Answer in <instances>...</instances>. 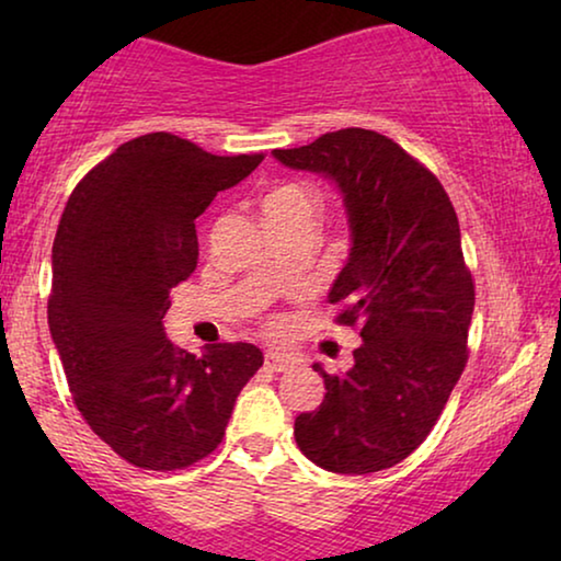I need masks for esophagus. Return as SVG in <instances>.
<instances>
[{"label":"esophagus","instance_id":"1","mask_svg":"<svg viewBox=\"0 0 561 561\" xmlns=\"http://www.w3.org/2000/svg\"><path fill=\"white\" fill-rule=\"evenodd\" d=\"M265 365L271 367L275 373H286L290 367L298 365V359L290 355V352H283V350H267L265 352Z\"/></svg>","mask_w":561,"mask_h":561}]
</instances>
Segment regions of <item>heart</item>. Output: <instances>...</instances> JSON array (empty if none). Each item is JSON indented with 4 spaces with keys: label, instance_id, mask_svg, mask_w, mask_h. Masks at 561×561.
I'll use <instances>...</instances> for the list:
<instances>
[{
    "label": "heart",
    "instance_id": "1",
    "mask_svg": "<svg viewBox=\"0 0 561 561\" xmlns=\"http://www.w3.org/2000/svg\"><path fill=\"white\" fill-rule=\"evenodd\" d=\"M265 219L283 217V214H317V196L301 183H286L273 188L263 202Z\"/></svg>",
    "mask_w": 561,
    "mask_h": 561
}]
</instances>
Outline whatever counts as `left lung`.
<instances>
[{
  "label": "left lung",
  "instance_id": "8db88e82",
  "mask_svg": "<svg viewBox=\"0 0 561 561\" xmlns=\"http://www.w3.org/2000/svg\"><path fill=\"white\" fill-rule=\"evenodd\" d=\"M273 158L340 191L350 255L327 298L344 306L340 324H363L347 373L313 363L327 396L296 419V444L329 472L388 470L426 439L467 363L474 286L455 206L434 173L373 129H336Z\"/></svg>",
  "mask_w": 561,
  "mask_h": 561
}]
</instances>
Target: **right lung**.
<instances>
[{
    "label": "right lung",
    "instance_id": "add662e5",
    "mask_svg": "<svg viewBox=\"0 0 561 561\" xmlns=\"http://www.w3.org/2000/svg\"><path fill=\"white\" fill-rule=\"evenodd\" d=\"M263 156H211L168 133L135 137L87 173L53 242L48 324L81 416L119 457L181 470L217 449L263 365L255 344L168 340L171 288L196 267V217Z\"/></svg>",
    "mask_w": 561,
    "mask_h": 561
}]
</instances>
